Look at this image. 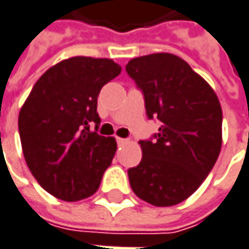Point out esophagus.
Instances as JSON below:
<instances>
[{
  "label": "esophagus",
  "instance_id": "34e87169",
  "mask_svg": "<svg viewBox=\"0 0 249 249\" xmlns=\"http://www.w3.org/2000/svg\"><path fill=\"white\" fill-rule=\"evenodd\" d=\"M126 142V139H123V138H117V143L118 144H123V143H125Z\"/></svg>",
  "mask_w": 249,
  "mask_h": 249
}]
</instances>
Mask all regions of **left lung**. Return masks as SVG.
<instances>
[{
	"mask_svg": "<svg viewBox=\"0 0 249 249\" xmlns=\"http://www.w3.org/2000/svg\"><path fill=\"white\" fill-rule=\"evenodd\" d=\"M142 90L146 114L161 126L139 141L142 161L128 169L133 193L156 207L184 201L213 168L222 146V107L213 89L172 53L135 57L125 66Z\"/></svg>",
	"mask_w": 249,
	"mask_h": 249,
	"instance_id": "left-lung-1",
	"label": "left lung"
}]
</instances>
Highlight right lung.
Wrapping results in <instances>:
<instances>
[{
	"label": "right lung",
	"instance_id": "add662e5",
	"mask_svg": "<svg viewBox=\"0 0 249 249\" xmlns=\"http://www.w3.org/2000/svg\"><path fill=\"white\" fill-rule=\"evenodd\" d=\"M121 73L111 59L75 56L48 69L19 113L27 167L44 190L63 201L95 193L117 150L98 131V96ZM95 123V132L89 124Z\"/></svg>",
	"mask_w": 249,
	"mask_h": 249
}]
</instances>
